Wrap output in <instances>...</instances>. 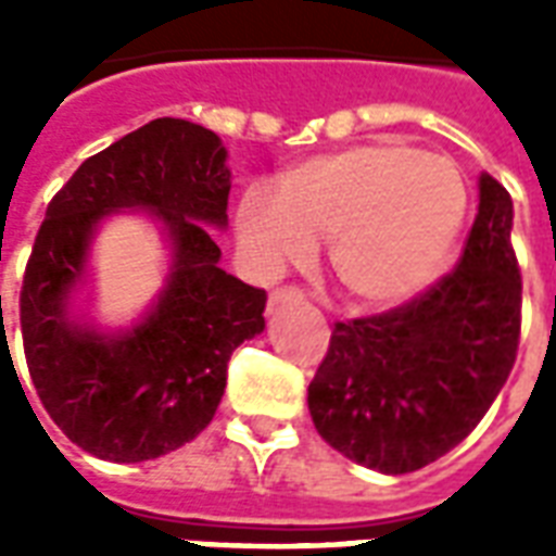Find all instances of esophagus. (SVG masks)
<instances>
[{
  "label": "esophagus",
  "instance_id": "obj_1",
  "mask_svg": "<svg viewBox=\"0 0 556 556\" xmlns=\"http://www.w3.org/2000/svg\"><path fill=\"white\" fill-rule=\"evenodd\" d=\"M303 301V291L294 289V286H282L270 294V306H279V303H298Z\"/></svg>",
  "mask_w": 556,
  "mask_h": 556
}]
</instances>
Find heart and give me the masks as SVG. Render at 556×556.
Returning <instances> with one entry per match:
<instances>
[{
	"label": "heart",
	"instance_id": "b5f03b06",
	"mask_svg": "<svg viewBox=\"0 0 556 556\" xmlns=\"http://www.w3.org/2000/svg\"><path fill=\"white\" fill-rule=\"evenodd\" d=\"M465 214L453 160L381 139L291 166L277 193L250 187L238 238L262 270L303 262L313 241H330L339 286L366 306H393L441 274Z\"/></svg>",
	"mask_w": 556,
	"mask_h": 556
}]
</instances>
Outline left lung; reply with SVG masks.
I'll use <instances>...</instances> for the list:
<instances>
[{
    "instance_id": "left-lung-1",
    "label": "left lung",
    "mask_w": 556,
    "mask_h": 556,
    "mask_svg": "<svg viewBox=\"0 0 556 556\" xmlns=\"http://www.w3.org/2000/svg\"><path fill=\"white\" fill-rule=\"evenodd\" d=\"M518 333L513 199L482 172L458 265L390 313L337 321L306 399L315 429L378 473L431 465L485 417L513 372Z\"/></svg>"
}]
</instances>
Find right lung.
Masks as SVG:
<instances>
[{"label":"right lung","instance_id":"add662e5","mask_svg":"<svg viewBox=\"0 0 556 556\" xmlns=\"http://www.w3.org/2000/svg\"><path fill=\"white\" fill-rule=\"evenodd\" d=\"M229 178L214 130L154 118L86 160L47 205L20 291L23 351L41 405L86 453L134 465L193 441L217 414L231 351L265 330V289L226 274L211 235L229 223ZM118 210L159 219L173 265L138 325L103 334L70 315V294Z\"/></svg>","mask_w":556,"mask_h":556}]
</instances>
